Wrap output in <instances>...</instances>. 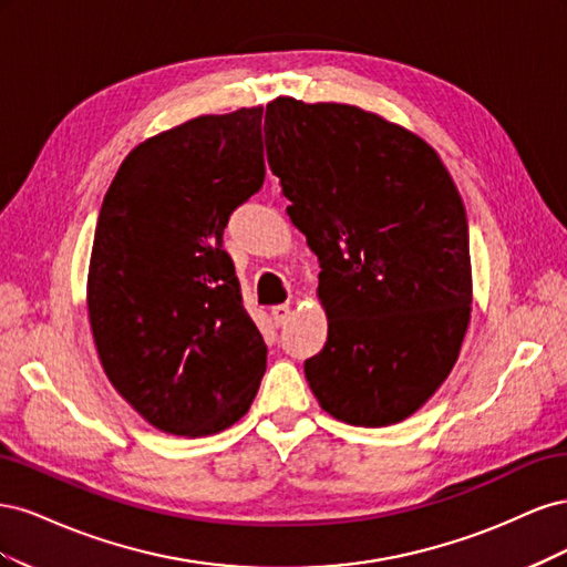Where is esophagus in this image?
<instances>
[{"label":"esophagus","mask_w":567,"mask_h":567,"mask_svg":"<svg viewBox=\"0 0 567 567\" xmlns=\"http://www.w3.org/2000/svg\"><path fill=\"white\" fill-rule=\"evenodd\" d=\"M290 315H293V310H290V305H274L271 307V319L277 326L286 323L290 319Z\"/></svg>","instance_id":"obj_1"}]
</instances>
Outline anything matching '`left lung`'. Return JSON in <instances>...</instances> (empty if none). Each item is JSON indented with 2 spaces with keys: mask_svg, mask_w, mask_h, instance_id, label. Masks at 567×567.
<instances>
[{
  "mask_svg": "<svg viewBox=\"0 0 567 567\" xmlns=\"http://www.w3.org/2000/svg\"><path fill=\"white\" fill-rule=\"evenodd\" d=\"M265 144L290 221L319 260L329 338L305 362L323 411L381 427L419 411L468 331V219L437 151L350 104H267Z\"/></svg>",
  "mask_w": 567,
  "mask_h": 567,
  "instance_id": "8db88e82",
  "label": "left lung"
}]
</instances>
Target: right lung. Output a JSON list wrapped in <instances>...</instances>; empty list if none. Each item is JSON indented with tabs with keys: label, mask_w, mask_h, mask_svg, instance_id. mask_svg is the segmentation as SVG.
<instances>
[{
	"label": "right lung",
	"mask_w": 567,
	"mask_h": 567,
	"mask_svg": "<svg viewBox=\"0 0 567 567\" xmlns=\"http://www.w3.org/2000/svg\"><path fill=\"white\" fill-rule=\"evenodd\" d=\"M262 182L255 106L142 142L101 203L87 277L94 346L113 388L163 433H221L260 388L267 346L221 234Z\"/></svg>",
	"instance_id": "add662e5"
}]
</instances>
